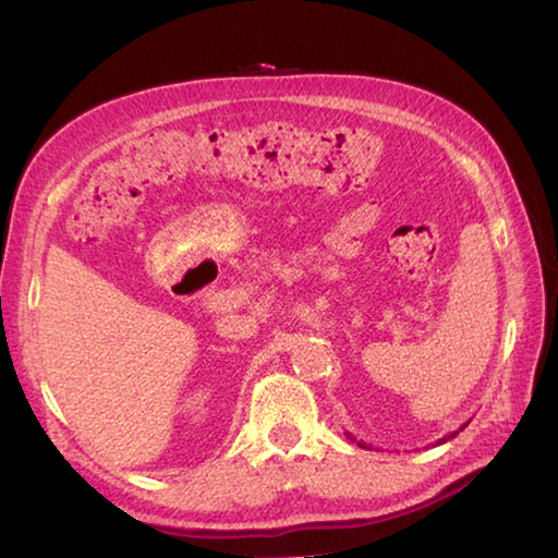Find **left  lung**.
<instances>
[{
    "label": "left lung",
    "instance_id": "obj_1",
    "mask_svg": "<svg viewBox=\"0 0 558 558\" xmlns=\"http://www.w3.org/2000/svg\"><path fill=\"white\" fill-rule=\"evenodd\" d=\"M465 426H468V423H465ZM465 426H460V430H462V428H465ZM456 433H458V430H456ZM456 433H450V436H446V438H440V440L436 442V446H442V442H448L450 438H456ZM347 436H349V433H347ZM349 438H352V436H349ZM352 440H356V438H352ZM356 446H362V448H372V446H366V442H362V440H359V442H356Z\"/></svg>",
    "mask_w": 558,
    "mask_h": 558
}]
</instances>
